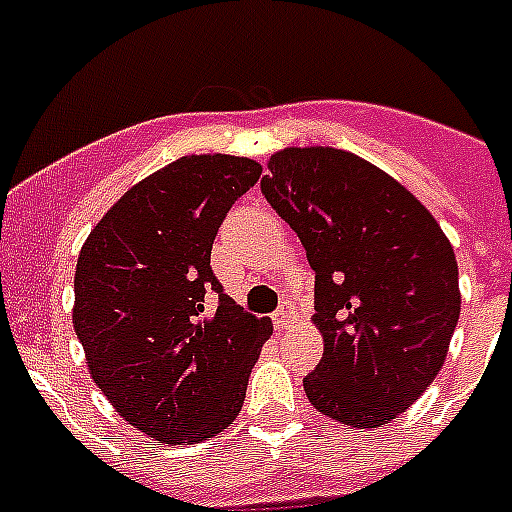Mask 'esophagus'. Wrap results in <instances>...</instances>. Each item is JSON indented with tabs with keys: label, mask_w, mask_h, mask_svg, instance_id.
<instances>
[{
	"label": "esophagus",
	"mask_w": 512,
	"mask_h": 512,
	"mask_svg": "<svg viewBox=\"0 0 512 512\" xmlns=\"http://www.w3.org/2000/svg\"><path fill=\"white\" fill-rule=\"evenodd\" d=\"M295 320H297V310L292 302H284V305L274 312V325H277V328H289Z\"/></svg>",
	"instance_id": "esophagus-1"
}]
</instances>
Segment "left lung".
<instances>
[{
  "label": "left lung",
  "mask_w": 512,
  "mask_h": 512,
  "mask_svg": "<svg viewBox=\"0 0 512 512\" xmlns=\"http://www.w3.org/2000/svg\"><path fill=\"white\" fill-rule=\"evenodd\" d=\"M261 192L315 271L323 359L302 379L307 400L343 425L390 423L441 372L459 323L449 238L397 179L341 148L277 151Z\"/></svg>",
  "instance_id": "8db88e82"
}]
</instances>
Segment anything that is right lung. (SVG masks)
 <instances>
[{
	"instance_id": "add662e5",
	"label": "right lung",
	"mask_w": 512,
	"mask_h": 512,
	"mask_svg": "<svg viewBox=\"0 0 512 512\" xmlns=\"http://www.w3.org/2000/svg\"><path fill=\"white\" fill-rule=\"evenodd\" d=\"M259 176L253 158H176L122 194L81 246L71 318L89 374L122 418L161 443L228 428L274 330L235 305L210 266L217 228ZM210 288L215 308L204 302Z\"/></svg>"
}]
</instances>
